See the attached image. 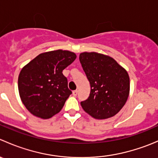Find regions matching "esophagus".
Here are the masks:
<instances>
[{
    "label": "esophagus",
    "mask_w": 158,
    "mask_h": 158,
    "mask_svg": "<svg viewBox=\"0 0 158 158\" xmlns=\"http://www.w3.org/2000/svg\"><path fill=\"white\" fill-rule=\"evenodd\" d=\"M77 94H78V91L77 90H75V91H73V96H76V95H77Z\"/></svg>",
    "instance_id": "34e87169"
}]
</instances>
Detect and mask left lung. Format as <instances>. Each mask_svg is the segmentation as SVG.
Here are the masks:
<instances>
[{"label": "left lung", "instance_id": "left-lung-1", "mask_svg": "<svg viewBox=\"0 0 158 158\" xmlns=\"http://www.w3.org/2000/svg\"><path fill=\"white\" fill-rule=\"evenodd\" d=\"M79 61L91 86L89 98L81 102L82 108L96 119L115 115L128 100V73L109 56L95 52H82Z\"/></svg>", "mask_w": 158, "mask_h": 158}]
</instances>
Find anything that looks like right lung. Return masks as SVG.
Segmentation results:
<instances>
[{
	"mask_svg": "<svg viewBox=\"0 0 158 158\" xmlns=\"http://www.w3.org/2000/svg\"><path fill=\"white\" fill-rule=\"evenodd\" d=\"M76 58L74 52L57 49L39 54L22 68L18 76L19 94L32 114L48 119L61 111L72 94L63 70Z\"/></svg>",
	"mask_w": 158,
	"mask_h": 158,
	"instance_id": "1",
	"label": "right lung"
}]
</instances>
